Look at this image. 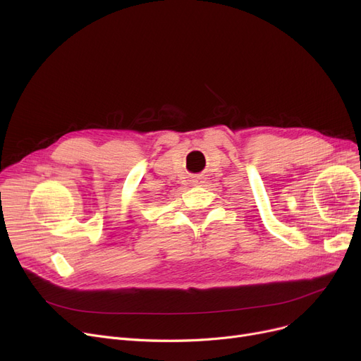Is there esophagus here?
Returning a JSON list of instances; mask_svg holds the SVG:
<instances>
[{"label":"esophagus","instance_id":"34e87169","mask_svg":"<svg viewBox=\"0 0 361 361\" xmlns=\"http://www.w3.org/2000/svg\"><path fill=\"white\" fill-rule=\"evenodd\" d=\"M197 181H199V180H197V178H196V180H193V183H197Z\"/></svg>","mask_w":361,"mask_h":361}]
</instances>
